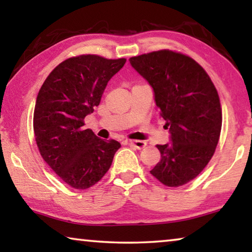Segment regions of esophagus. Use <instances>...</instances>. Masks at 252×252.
Segmentation results:
<instances>
[{
	"mask_svg": "<svg viewBox=\"0 0 252 252\" xmlns=\"http://www.w3.org/2000/svg\"><path fill=\"white\" fill-rule=\"evenodd\" d=\"M123 143H125V145H129L131 147H133L138 150H141L142 148L146 147V142L140 141V140H126V141H123Z\"/></svg>",
	"mask_w": 252,
	"mask_h": 252,
	"instance_id": "1",
	"label": "esophagus"
}]
</instances>
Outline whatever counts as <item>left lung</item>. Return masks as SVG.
I'll use <instances>...</instances> for the list:
<instances>
[{
  "label": "left lung",
  "instance_id": "8db88e82",
  "mask_svg": "<svg viewBox=\"0 0 252 252\" xmlns=\"http://www.w3.org/2000/svg\"><path fill=\"white\" fill-rule=\"evenodd\" d=\"M149 83L170 142L157 145L160 161L150 173L169 187L182 186L205 168L218 146L222 110L212 81L198 63L170 50L129 59Z\"/></svg>",
  "mask_w": 252,
  "mask_h": 252
}]
</instances>
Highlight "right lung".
Masks as SVG:
<instances>
[{
    "label": "right lung",
    "mask_w": 252,
    "mask_h": 252,
    "mask_svg": "<svg viewBox=\"0 0 252 252\" xmlns=\"http://www.w3.org/2000/svg\"><path fill=\"white\" fill-rule=\"evenodd\" d=\"M126 62L95 55L69 58L51 71L39 91L33 113L37 146L48 166L73 189L95 185L121 147L84 130V119L93 113L107 83Z\"/></svg>",
    "instance_id": "right-lung-1"
}]
</instances>
